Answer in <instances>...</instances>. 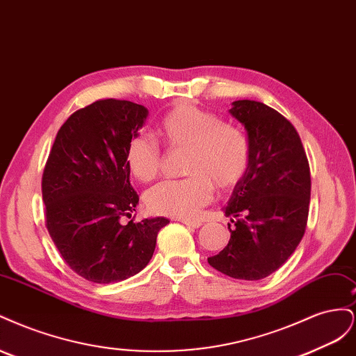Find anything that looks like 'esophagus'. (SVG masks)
<instances>
[{
    "label": "esophagus",
    "instance_id": "obj_1",
    "mask_svg": "<svg viewBox=\"0 0 356 356\" xmlns=\"http://www.w3.org/2000/svg\"><path fill=\"white\" fill-rule=\"evenodd\" d=\"M178 221H181L182 224H186V225H188V227H193V229H199L200 225H202V222L197 221V220H184V218H179Z\"/></svg>",
    "mask_w": 356,
    "mask_h": 356
}]
</instances>
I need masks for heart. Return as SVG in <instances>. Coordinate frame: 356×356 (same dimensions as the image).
Listing matches in <instances>:
<instances>
[{
	"label": "heart",
	"instance_id": "b5f03b06",
	"mask_svg": "<svg viewBox=\"0 0 356 356\" xmlns=\"http://www.w3.org/2000/svg\"><path fill=\"white\" fill-rule=\"evenodd\" d=\"M159 136L168 147L188 148L181 179H166L149 188L145 203L154 213L193 218L208 204L215 186L234 187L245 175L251 159V141L243 129L190 102H179L161 117ZM124 160L141 182L153 181L160 170V147L153 136L139 134L129 141Z\"/></svg>",
	"mask_w": 356,
	"mask_h": 356
}]
</instances>
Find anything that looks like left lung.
<instances>
[{
    "mask_svg": "<svg viewBox=\"0 0 356 356\" xmlns=\"http://www.w3.org/2000/svg\"><path fill=\"white\" fill-rule=\"evenodd\" d=\"M230 114L251 141L250 165L234 186L225 215L230 241L208 263L224 275L258 281L276 272L306 232L310 168L296 127L257 101H234Z\"/></svg>",
    "mask_w": 356,
    "mask_h": 356,
    "instance_id": "1",
    "label": "left lung"
}]
</instances>
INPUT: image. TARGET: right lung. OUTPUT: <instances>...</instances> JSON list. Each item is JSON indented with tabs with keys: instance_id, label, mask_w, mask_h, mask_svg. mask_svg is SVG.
Returning <instances> with one entry per match:
<instances>
[{
	"instance_id": "obj_1",
	"label": "right lung",
	"mask_w": 356,
	"mask_h": 356,
	"mask_svg": "<svg viewBox=\"0 0 356 356\" xmlns=\"http://www.w3.org/2000/svg\"><path fill=\"white\" fill-rule=\"evenodd\" d=\"M144 105L99 99L68 117L42 172L46 227L65 263L95 284L120 282L152 260L168 218L131 220L139 196L124 153L145 123Z\"/></svg>"
}]
</instances>
